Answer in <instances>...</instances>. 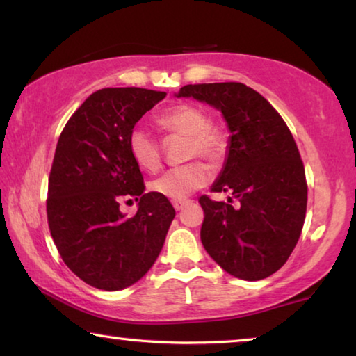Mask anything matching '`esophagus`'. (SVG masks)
Masks as SVG:
<instances>
[{
	"label": "esophagus",
	"mask_w": 356,
	"mask_h": 356,
	"mask_svg": "<svg viewBox=\"0 0 356 356\" xmlns=\"http://www.w3.org/2000/svg\"><path fill=\"white\" fill-rule=\"evenodd\" d=\"M188 200H180V201H172V206H174V209H176L177 210V212H179V210H182L185 206H188Z\"/></svg>",
	"instance_id": "esophagus-1"
}]
</instances>
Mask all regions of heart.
<instances>
[{
	"label": "heart",
	"mask_w": 356,
	"mask_h": 356,
	"mask_svg": "<svg viewBox=\"0 0 356 356\" xmlns=\"http://www.w3.org/2000/svg\"><path fill=\"white\" fill-rule=\"evenodd\" d=\"M159 125L168 131H176L190 138L188 156L201 155L204 159L218 163L226 155L227 138L225 131L209 124V114L190 104H180L166 110L159 116ZM129 150L136 165L149 172L161 166V146L147 129L135 127L129 135ZM212 179L210 168L202 161L176 166L155 179L150 188L161 197L180 201L188 197L193 191L202 188Z\"/></svg>",
	"instance_id": "heart-1"
}]
</instances>
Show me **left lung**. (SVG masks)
<instances>
[{"label":"left lung","mask_w":356,"mask_h":356,"mask_svg":"<svg viewBox=\"0 0 356 356\" xmlns=\"http://www.w3.org/2000/svg\"><path fill=\"white\" fill-rule=\"evenodd\" d=\"M176 97H193L221 111L227 152L212 191L238 201L201 196V242L229 275L259 281L286 264L303 229L308 185L291 130L278 111L242 83L186 84Z\"/></svg>","instance_id":"left-lung-1"}]
</instances>
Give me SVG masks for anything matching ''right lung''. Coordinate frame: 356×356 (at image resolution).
I'll return each instance as SVG.
<instances>
[{
  "mask_svg": "<svg viewBox=\"0 0 356 356\" xmlns=\"http://www.w3.org/2000/svg\"><path fill=\"white\" fill-rule=\"evenodd\" d=\"M166 92L105 88L83 102L58 140L48 179V226L64 264L86 284L120 291L149 272L163 248L176 210L144 193L129 135ZM134 197V217L120 212Z\"/></svg>",
  "mask_w": 356,
  "mask_h": 356,
  "instance_id": "obj_1",
  "label": "right lung"
}]
</instances>
